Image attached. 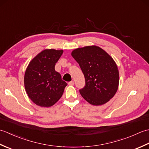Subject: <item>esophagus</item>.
<instances>
[{"mask_svg": "<svg viewBox=\"0 0 149 149\" xmlns=\"http://www.w3.org/2000/svg\"><path fill=\"white\" fill-rule=\"evenodd\" d=\"M68 85H70V86H73V85L74 84V81H70V82H68Z\"/></svg>", "mask_w": 149, "mask_h": 149, "instance_id": "esophagus-1", "label": "esophagus"}]
</instances>
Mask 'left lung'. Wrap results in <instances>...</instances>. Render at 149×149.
<instances>
[{
  "label": "left lung",
  "instance_id": "obj_1",
  "mask_svg": "<svg viewBox=\"0 0 149 149\" xmlns=\"http://www.w3.org/2000/svg\"><path fill=\"white\" fill-rule=\"evenodd\" d=\"M72 56L85 78V86L79 90L81 96L94 106L108 102L115 95L119 83L118 70L113 59L97 46L75 49Z\"/></svg>",
  "mask_w": 149,
  "mask_h": 149
}]
</instances>
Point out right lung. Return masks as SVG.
<instances>
[{
    "instance_id": "obj_1",
    "label": "right lung",
    "mask_w": 149,
    "mask_h": 149,
    "mask_svg": "<svg viewBox=\"0 0 149 149\" xmlns=\"http://www.w3.org/2000/svg\"><path fill=\"white\" fill-rule=\"evenodd\" d=\"M63 51L46 49L39 53L28 65L24 85L28 96L36 105L50 107L61 97L67 83L55 70Z\"/></svg>"
}]
</instances>
